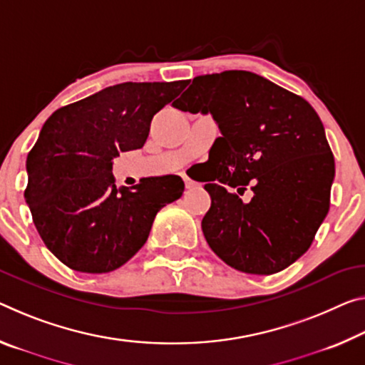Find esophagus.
I'll return each instance as SVG.
<instances>
[{
    "label": "esophagus",
    "instance_id": "1",
    "mask_svg": "<svg viewBox=\"0 0 365 365\" xmlns=\"http://www.w3.org/2000/svg\"><path fill=\"white\" fill-rule=\"evenodd\" d=\"M183 182H185V187H187V188H195L196 187V182H193L192 178L187 177V175H183Z\"/></svg>",
    "mask_w": 365,
    "mask_h": 365
}]
</instances>
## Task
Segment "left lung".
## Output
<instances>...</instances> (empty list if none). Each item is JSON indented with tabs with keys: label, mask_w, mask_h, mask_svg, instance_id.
Segmentation results:
<instances>
[{
	"label": "left lung",
	"mask_w": 365,
	"mask_h": 365,
	"mask_svg": "<svg viewBox=\"0 0 365 365\" xmlns=\"http://www.w3.org/2000/svg\"><path fill=\"white\" fill-rule=\"evenodd\" d=\"M172 106L211 113L222 135L205 180L211 207L201 229L211 250L250 274L277 273L302 257L327 217L334 180V158L314 107L250 71L195 78ZM247 186L254 198L244 204L238 195Z\"/></svg>",
	"instance_id": "left-lung-1"
}]
</instances>
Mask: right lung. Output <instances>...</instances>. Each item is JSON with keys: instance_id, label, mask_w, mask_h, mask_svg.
Here are the masks:
<instances>
[{"instance_id": "1", "label": "right lung", "mask_w": 365, "mask_h": 365, "mask_svg": "<svg viewBox=\"0 0 365 365\" xmlns=\"http://www.w3.org/2000/svg\"><path fill=\"white\" fill-rule=\"evenodd\" d=\"M123 83L58 108L27 154L26 203L48 250L74 271L108 273L146 244L155 214L178 200V175L117 188L113 158L144 146L155 113L187 88Z\"/></svg>"}]
</instances>
